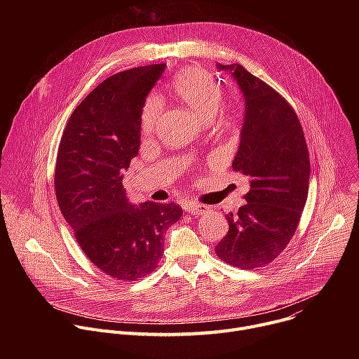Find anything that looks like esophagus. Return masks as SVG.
Instances as JSON below:
<instances>
[{"mask_svg":"<svg viewBox=\"0 0 359 359\" xmlns=\"http://www.w3.org/2000/svg\"><path fill=\"white\" fill-rule=\"evenodd\" d=\"M184 210L190 215H204L209 212V206L206 204H200V203H184Z\"/></svg>","mask_w":359,"mask_h":359,"instance_id":"34e87169","label":"esophagus"}]
</instances>
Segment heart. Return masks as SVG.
<instances>
[{
	"instance_id": "1",
	"label": "heart",
	"mask_w": 359,
	"mask_h": 359,
	"mask_svg": "<svg viewBox=\"0 0 359 359\" xmlns=\"http://www.w3.org/2000/svg\"><path fill=\"white\" fill-rule=\"evenodd\" d=\"M172 92L201 121H210L223 102L222 83L208 71L197 67H187L179 71L170 83ZM162 112V100L149 96L144 102L140 125L144 135L155 129Z\"/></svg>"
}]
</instances>
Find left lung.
Masks as SVG:
<instances>
[{
  "label": "left lung",
  "mask_w": 359,
  "mask_h": 359,
  "mask_svg": "<svg viewBox=\"0 0 359 359\" xmlns=\"http://www.w3.org/2000/svg\"><path fill=\"white\" fill-rule=\"evenodd\" d=\"M233 76L244 99L240 144L231 168L250 177L245 204L226 215L219 257L243 270L271 263L294 236L309 196L310 156L288 102L238 64L216 65Z\"/></svg>",
  "instance_id": "8db88e82"
}]
</instances>
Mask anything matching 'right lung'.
Instances as JSON below:
<instances>
[{
  "mask_svg": "<svg viewBox=\"0 0 359 359\" xmlns=\"http://www.w3.org/2000/svg\"><path fill=\"white\" fill-rule=\"evenodd\" d=\"M166 64L132 68L99 83L72 112L57 156L61 213L86 257L118 280L158 267L163 236L183 215L175 203H130L123 172L140 147V114Z\"/></svg>",
  "mask_w": 359,
  "mask_h": 359,
  "instance_id": "obj_1",
  "label": "right lung"
}]
</instances>
